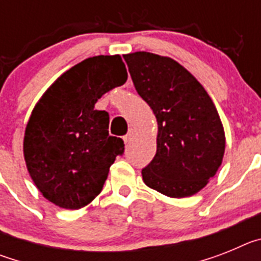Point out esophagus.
Segmentation results:
<instances>
[{
	"mask_svg": "<svg viewBox=\"0 0 261 261\" xmlns=\"http://www.w3.org/2000/svg\"><path fill=\"white\" fill-rule=\"evenodd\" d=\"M133 138V130H129V133L126 136H124V142L125 144H129V142L132 141Z\"/></svg>",
	"mask_w": 261,
	"mask_h": 261,
	"instance_id": "34e87169",
	"label": "esophagus"
}]
</instances>
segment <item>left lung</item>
I'll return each instance as SVG.
<instances>
[{
    "label": "left lung",
    "mask_w": 261,
    "mask_h": 261,
    "mask_svg": "<svg viewBox=\"0 0 261 261\" xmlns=\"http://www.w3.org/2000/svg\"><path fill=\"white\" fill-rule=\"evenodd\" d=\"M137 93L158 123L156 153L142 180L162 195H196L222 165L225 130L213 100L199 81L171 57L124 55Z\"/></svg>",
    "instance_id": "8db88e82"
}]
</instances>
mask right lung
Here are the masks:
<instances>
[{
    "label": "right lung",
    "instance_id": "1",
    "mask_svg": "<svg viewBox=\"0 0 261 261\" xmlns=\"http://www.w3.org/2000/svg\"><path fill=\"white\" fill-rule=\"evenodd\" d=\"M126 78L119 55L90 57L60 75L32 110L23 155L32 181L52 204L75 211L102 191L124 141L110 136V116L95 103Z\"/></svg>",
    "mask_w": 261,
    "mask_h": 261
}]
</instances>
